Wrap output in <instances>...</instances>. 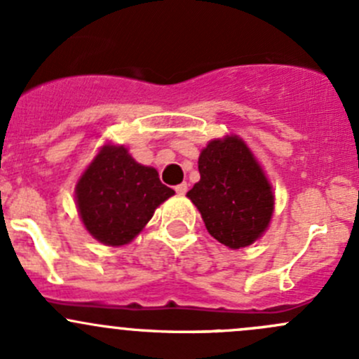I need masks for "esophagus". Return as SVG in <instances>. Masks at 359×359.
Returning a JSON list of instances; mask_svg holds the SVG:
<instances>
[{
    "mask_svg": "<svg viewBox=\"0 0 359 359\" xmlns=\"http://www.w3.org/2000/svg\"><path fill=\"white\" fill-rule=\"evenodd\" d=\"M175 190H176V194H178V195H184V194H187V190H188V184L187 183L176 184Z\"/></svg>",
    "mask_w": 359,
    "mask_h": 359,
    "instance_id": "obj_1",
    "label": "esophagus"
}]
</instances>
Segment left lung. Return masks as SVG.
<instances>
[{"label":"left lung","mask_w":359,"mask_h":359,"mask_svg":"<svg viewBox=\"0 0 359 359\" xmlns=\"http://www.w3.org/2000/svg\"><path fill=\"white\" fill-rule=\"evenodd\" d=\"M201 181L187 197L197 205L207 231L230 249L250 245L273 214V191L252 152L236 136L214 140L198 157Z\"/></svg>","instance_id":"8db88e82"}]
</instances>
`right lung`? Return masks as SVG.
<instances>
[{
  "label": "right lung",
  "mask_w": 359,
  "mask_h": 359,
  "mask_svg": "<svg viewBox=\"0 0 359 359\" xmlns=\"http://www.w3.org/2000/svg\"><path fill=\"white\" fill-rule=\"evenodd\" d=\"M175 190L161 183L154 168L138 164L124 147L105 145L77 181L81 219L105 245L131 242L154 210Z\"/></svg>",
  "instance_id": "add662e5"
}]
</instances>
